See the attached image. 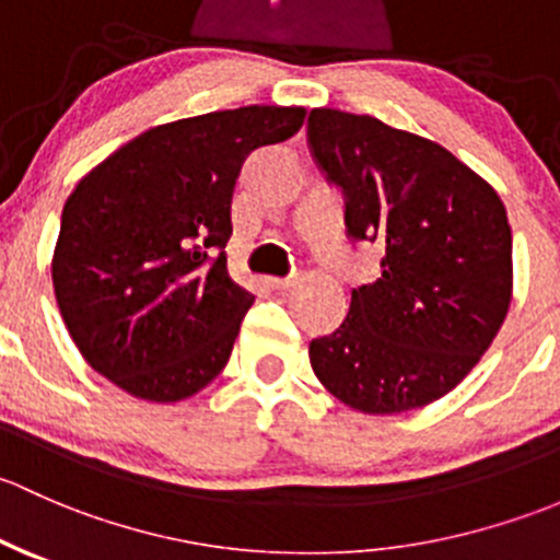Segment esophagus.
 Segmentation results:
<instances>
[{
  "instance_id": "1",
  "label": "esophagus",
  "mask_w": 560,
  "mask_h": 560,
  "mask_svg": "<svg viewBox=\"0 0 560 560\" xmlns=\"http://www.w3.org/2000/svg\"><path fill=\"white\" fill-rule=\"evenodd\" d=\"M269 288H275V291H288V288L296 282V278H269Z\"/></svg>"
}]
</instances>
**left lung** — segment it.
I'll return each instance as SVG.
<instances>
[{
    "instance_id": "8db88e82",
    "label": "left lung",
    "mask_w": 560,
    "mask_h": 560,
    "mask_svg": "<svg viewBox=\"0 0 560 560\" xmlns=\"http://www.w3.org/2000/svg\"><path fill=\"white\" fill-rule=\"evenodd\" d=\"M307 137L342 188L348 237L383 250L342 326L310 342L313 372L364 415L431 405L477 366L510 310L504 201L451 151L372 115L318 107Z\"/></svg>"
}]
</instances>
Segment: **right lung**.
Wrapping results in <instances>:
<instances>
[{
    "mask_svg": "<svg viewBox=\"0 0 560 560\" xmlns=\"http://www.w3.org/2000/svg\"><path fill=\"white\" fill-rule=\"evenodd\" d=\"M304 115L250 105L153 126L74 186L50 275L91 369L155 405L221 374L253 304L223 253L234 188L247 155L296 135Z\"/></svg>",
    "mask_w": 560,
    "mask_h": 560,
    "instance_id": "add662e5",
    "label": "right lung"
}]
</instances>
